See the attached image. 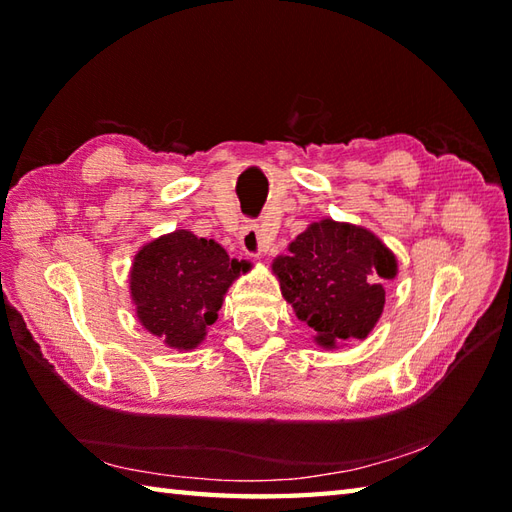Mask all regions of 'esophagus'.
Segmentation results:
<instances>
[{
	"label": "esophagus",
	"instance_id": "obj_1",
	"mask_svg": "<svg viewBox=\"0 0 512 512\" xmlns=\"http://www.w3.org/2000/svg\"><path fill=\"white\" fill-rule=\"evenodd\" d=\"M239 246L246 255L250 257H262L266 253L268 244L262 239V231H259L257 224H246L239 233Z\"/></svg>",
	"mask_w": 512,
	"mask_h": 512
}]
</instances>
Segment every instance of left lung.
<instances>
[{"mask_svg": "<svg viewBox=\"0 0 512 512\" xmlns=\"http://www.w3.org/2000/svg\"><path fill=\"white\" fill-rule=\"evenodd\" d=\"M273 273L314 341L336 347L374 330L385 306L383 281L396 277L398 262L367 228L321 220L290 242Z\"/></svg>", "mask_w": 512, "mask_h": 512, "instance_id": "1", "label": "left lung"}]
</instances>
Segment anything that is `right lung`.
I'll return each instance as SVG.
<instances>
[{
	"mask_svg": "<svg viewBox=\"0 0 512 512\" xmlns=\"http://www.w3.org/2000/svg\"><path fill=\"white\" fill-rule=\"evenodd\" d=\"M248 270L213 239L184 228L162 235L138 250L129 273L138 321L173 350H193L215 323L226 290Z\"/></svg>",
	"mask_w": 512,
	"mask_h": 512,
	"instance_id": "1",
	"label": "right lung"
}]
</instances>
